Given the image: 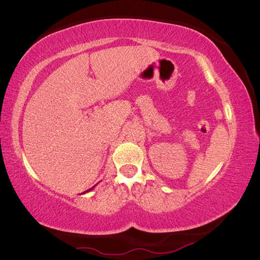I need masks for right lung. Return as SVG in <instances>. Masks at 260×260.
<instances>
[{
	"label": "right lung",
	"mask_w": 260,
	"mask_h": 260,
	"mask_svg": "<svg viewBox=\"0 0 260 260\" xmlns=\"http://www.w3.org/2000/svg\"><path fill=\"white\" fill-rule=\"evenodd\" d=\"M93 187H94V186H93ZM93 187H92V188H90V189H88V190H85V192H83V193H88V192H90L91 189H93Z\"/></svg>",
	"instance_id": "right-lung-1"
}]
</instances>
